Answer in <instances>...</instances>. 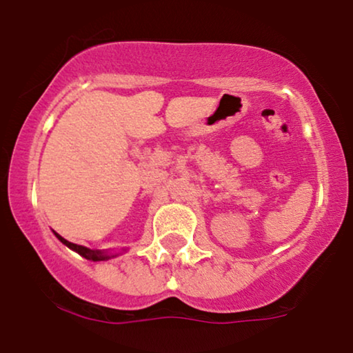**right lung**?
Here are the masks:
<instances>
[{"instance_id":"right-lung-1","label":"right lung","mask_w":353,"mask_h":353,"mask_svg":"<svg viewBox=\"0 0 353 353\" xmlns=\"http://www.w3.org/2000/svg\"><path fill=\"white\" fill-rule=\"evenodd\" d=\"M57 238L60 239L63 244H66V246H68L70 249H73V251L81 254L83 257L89 259V261H105V259H109V256H107V254H104L102 251H99V249H89V248H84V246H78V244H73V243H70V241H66L65 238H61L60 234H57Z\"/></svg>"}]
</instances>
